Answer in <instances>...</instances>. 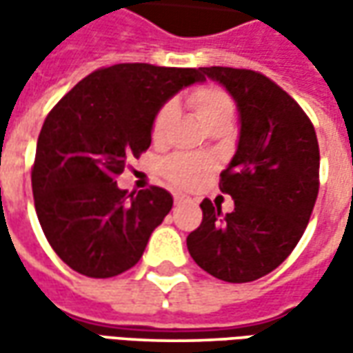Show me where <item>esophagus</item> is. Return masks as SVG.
Wrapping results in <instances>:
<instances>
[{"label":"esophagus","mask_w":353,"mask_h":353,"mask_svg":"<svg viewBox=\"0 0 353 353\" xmlns=\"http://www.w3.org/2000/svg\"><path fill=\"white\" fill-rule=\"evenodd\" d=\"M190 198H186L184 194H174V204H183V202H188Z\"/></svg>","instance_id":"1"}]
</instances>
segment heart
<instances>
[{
    "label": "heart",
    "instance_id": "heart-1",
    "mask_svg": "<svg viewBox=\"0 0 353 353\" xmlns=\"http://www.w3.org/2000/svg\"><path fill=\"white\" fill-rule=\"evenodd\" d=\"M188 103L196 117L206 125H216V123H230L234 117L236 103L232 96L220 86L214 84H204L198 86L188 94ZM174 116L172 103H163L151 121V137L153 141H163L165 133L169 129L170 121ZM214 169L208 157L202 155H172L163 163V174L165 179L181 188H196L208 179V174Z\"/></svg>",
    "mask_w": 353,
    "mask_h": 353
}]
</instances>
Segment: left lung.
<instances>
[{"instance_id": "obj_1", "label": "left lung", "mask_w": 353, "mask_h": 353, "mask_svg": "<svg viewBox=\"0 0 353 353\" xmlns=\"http://www.w3.org/2000/svg\"><path fill=\"white\" fill-rule=\"evenodd\" d=\"M239 112L236 155L220 174L234 210L202 200V224L186 237L190 257L212 277L250 283L277 269L303 237L319 196L314 125L273 80L245 68H200Z\"/></svg>"}]
</instances>
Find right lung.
Masks as SVG:
<instances>
[{"label":"right lung","instance_id":"obj_1","mask_svg":"<svg viewBox=\"0 0 353 353\" xmlns=\"http://www.w3.org/2000/svg\"><path fill=\"white\" fill-rule=\"evenodd\" d=\"M200 68L128 62L80 80L43 123L31 184L34 210L50 248L76 273L116 277L141 259L172 208L165 188L131 194L117 174L151 145L157 110L190 84Z\"/></svg>","mask_w":353,"mask_h":353}]
</instances>
